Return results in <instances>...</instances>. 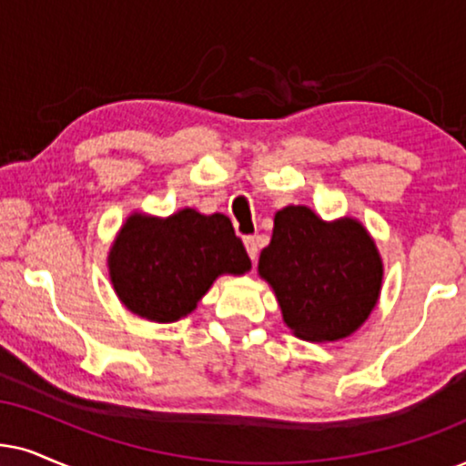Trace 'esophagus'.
Instances as JSON below:
<instances>
[{
    "mask_svg": "<svg viewBox=\"0 0 466 466\" xmlns=\"http://www.w3.org/2000/svg\"><path fill=\"white\" fill-rule=\"evenodd\" d=\"M245 247H247V253H249L251 260H256L258 251H260V249H258V238L256 237H247L245 238Z\"/></svg>",
    "mask_w": 466,
    "mask_h": 466,
    "instance_id": "obj_1",
    "label": "esophagus"
}]
</instances>
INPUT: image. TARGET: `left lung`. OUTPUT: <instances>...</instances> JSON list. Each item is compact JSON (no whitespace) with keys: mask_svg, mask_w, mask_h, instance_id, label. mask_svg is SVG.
I'll list each match as a JSON object with an SVG mask.
<instances>
[{"mask_svg":"<svg viewBox=\"0 0 466 466\" xmlns=\"http://www.w3.org/2000/svg\"><path fill=\"white\" fill-rule=\"evenodd\" d=\"M258 270L273 286L286 325L308 341H335L357 331L382 284L380 256L361 223H325L308 206H288L275 215Z\"/></svg>","mask_w":466,"mask_h":466,"instance_id":"left-lung-1","label":"left lung"}]
</instances>
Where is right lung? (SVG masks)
Here are the masks:
<instances>
[{"label":"right lung","instance_id":"add662e5","mask_svg":"<svg viewBox=\"0 0 466 466\" xmlns=\"http://www.w3.org/2000/svg\"><path fill=\"white\" fill-rule=\"evenodd\" d=\"M251 268L226 215L185 208L167 219L133 215L109 253L111 284L133 314L174 322L196 309L223 273Z\"/></svg>","mask_w":466,"mask_h":466}]
</instances>
